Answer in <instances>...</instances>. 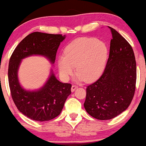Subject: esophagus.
<instances>
[{
  "label": "esophagus",
  "instance_id": "34e87169",
  "mask_svg": "<svg viewBox=\"0 0 146 146\" xmlns=\"http://www.w3.org/2000/svg\"><path fill=\"white\" fill-rule=\"evenodd\" d=\"M76 88H78V86H76V85H72V88H71V91L73 92L75 91V90L76 89Z\"/></svg>",
  "mask_w": 146,
  "mask_h": 146
}]
</instances>
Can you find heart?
Listing matches in <instances>:
<instances>
[{
  "instance_id": "heart-1",
  "label": "heart",
  "mask_w": 146,
  "mask_h": 146,
  "mask_svg": "<svg viewBox=\"0 0 146 146\" xmlns=\"http://www.w3.org/2000/svg\"><path fill=\"white\" fill-rule=\"evenodd\" d=\"M108 57V48L105 42L94 38H80L71 42L64 49V56L58 60L60 75L68 80L77 72L78 80L92 82L100 77Z\"/></svg>"
}]
</instances>
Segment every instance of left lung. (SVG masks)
Wrapping results in <instances>:
<instances>
[{
  "instance_id": "left-lung-1",
  "label": "left lung",
  "mask_w": 146,
  "mask_h": 146,
  "mask_svg": "<svg viewBox=\"0 0 146 146\" xmlns=\"http://www.w3.org/2000/svg\"><path fill=\"white\" fill-rule=\"evenodd\" d=\"M110 30L109 58L103 74L86 88V111L100 120L110 119L125 111L134 95L136 62L130 44L115 29Z\"/></svg>"
}]
</instances>
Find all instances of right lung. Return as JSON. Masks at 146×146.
Segmentation results:
<instances>
[{"mask_svg":"<svg viewBox=\"0 0 146 146\" xmlns=\"http://www.w3.org/2000/svg\"><path fill=\"white\" fill-rule=\"evenodd\" d=\"M65 38V35L33 33L19 44L10 58L8 78L12 98L18 110L33 120L44 121L57 117L71 94L72 85L58 80L51 68L42 86L34 90H26L18 77L19 67L23 59L32 56L45 57L53 65L58 48Z\"/></svg>","mask_w":146,"mask_h":146,"instance_id":"add662e5","label":"right lung"}]
</instances>
